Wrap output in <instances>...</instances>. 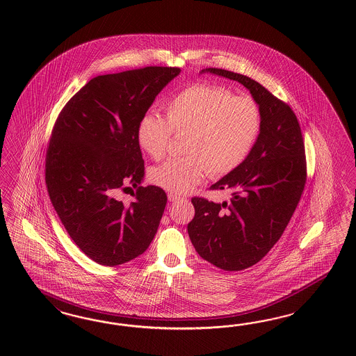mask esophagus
<instances>
[{
  "instance_id": "esophagus-1",
  "label": "esophagus",
  "mask_w": 356,
  "mask_h": 356,
  "mask_svg": "<svg viewBox=\"0 0 356 356\" xmlns=\"http://www.w3.org/2000/svg\"><path fill=\"white\" fill-rule=\"evenodd\" d=\"M168 200H170L171 202H177V201H181V200H184V197L183 195H180V194L170 192V193H168Z\"/></svg>"
}]
</instances>
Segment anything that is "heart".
<instances>
[{
  "instance_id": "1",
  "label": "heart",
  "mask_w": 356,
  "mask_h": 356,
  "mask_svg": "<svg viewBox=\"0 0 356 356\" xmlns=\"http://www.w3.org/2000/svg\"><path fill=\"white\" fill-rule=\"evenodd\" d=\"M165 119L145 113L137 128L140 149L159 161L172 134H185L183 151L151 170L152 183L173 193H185L207 172L222 177L240 167L261 131V111L254 99L235 97L226 87L195 83L173 95L164 106Z\"/></svg>"
}]
</instances>
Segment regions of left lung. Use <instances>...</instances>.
<instances>
[{"label":"left lung","instance_id":"obj_1","mask_svg":"<svg viewBox=\"0 0 356 356\" xmlns=\"http://www.w3.org/2000/svg\"><path fill=\"white\" fill-rule=\"evenodd\" d=\"M206 72L247 87L261 111L259 140L245 162L210 186L231 189V201L193 197L194 218L188 223L202 259L238 271L264 259L290 223L307 181L305 147L300 124L286 102L249 76L216 67Z\"/></svg>","mask_w":356,"mask_h":356}]
</instances>
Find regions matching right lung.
<instances>
[{
	"label": "right lung",
	"mask_w": 356,
	"mask_h": 356,
	"mask_svg": "<svg viewBox=\"0 0 356 356\" xmlns=\"http://www.w3.org/2000/svg\"><path fill=\"white\" fill-rule=\"evenodd\" d=\"M180 67L146 66L92 78L58 113L45 154V184L57 216L88 259L116 266L149 248L167 204L162 188L140 186V118ZM131 184L135 200L117 194Z\"/></svg>",
	"instance_id": "right-lung-1"
}]
</instances>
